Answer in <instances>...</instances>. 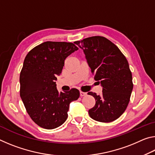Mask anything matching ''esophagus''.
Masks as SVG:
<instances>
[{"instance_id":"obj_1","label":"esophagus","mask_w":155,"mask_h":155,"mask_svg":"<svg viewBox=\"0 0 155 155\" xmlns=\"http://www.w3.org/2000/svg\"><path fill=\"white\" fill-rule=\"evenodd\" d=\"M87 95V93L86 92H83V91H80V96L82 97V96H86Z\"/></svg>"}]
</instances>
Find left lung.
Returning <instances> with one entry per match:
<instances>
[{
    "label": "left lung",
    "mask_w": 155,
    "mask_h": 155,
    "mask_svg": "<svg viewBox=\"0 0 155 155\" xmlns=\"http://www.w3.org/2000/svg\"><path fill=\"white\" fill-rule=\"evenodd\" d=\"M74 43L83 50L94 79L103 87L101 96L87 93L96 100L89 115L101 122L114 121L125 111L133 87L127 58L118 47L104 37L93 36Z\"/></svg>",
    "instance_id": "8db88e82"
}]
</instances>
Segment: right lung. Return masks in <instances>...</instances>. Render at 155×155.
<instances>
[{
	"mask_svg": "<svg viewBox=\"0 0 155 155\" xmlns=\"http://www.w3.org/2000/svg\"><path fill=\"white\" fill-rule=\"evenodd\" d=\"M75 44L45 41L26 56L20 75V94L26 110L35 124L53 129L64 124L70 103L80 96L77 89L59 92L55 81L65 59L77 51Z\"/></svg>",
	"mask_w": 155,
	"mask_h": 155,
	"instance_id": "add662e5",
	"label": "right lung"
}]
</instances>
